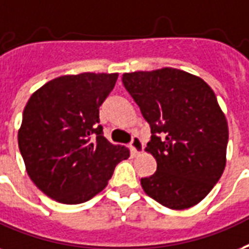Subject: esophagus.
<instances>
[{
    "mask_svg": "<svg viewBox=\"0 0 249 249\" xmlns=\"http://www.w3.org/2000/svg\"><path fill=\"white\" fill-rule=\"evenodd\" d=\"M129 146H130V150H132L133 154H141L142 151H143V143H142V141L137 137V136H134V137L132 138V141H130Z\"/></svg>",
    "mask_w": 249,
    "mask_h": 249,
    "instance_id": "34e87169",
    "label": "esophagus"
}]
</instances>
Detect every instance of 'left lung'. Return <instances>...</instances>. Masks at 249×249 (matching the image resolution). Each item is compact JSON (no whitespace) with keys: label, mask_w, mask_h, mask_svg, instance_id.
I'll return each mask as SVG.
<instances>
[{"label":"left lung","mask_w":249,"mask_h":249,"mask_svg":"<svg viewBox=\"0 0 249 249\" xmlns=\"http://www.w3.org/2000/svg\"><path fill=\"white\" fill-rule=\"evenodd\" d=\"M123 83L151 129L146 151L154 175L141 179L147 196L174 210L192 208L223 174L229 126L212 87L174 68L134 71Z\"/></svg>","instance_id":"obj_1"}]
</instances>
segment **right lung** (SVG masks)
Wrapping results in <instances>:
<instances>
[{
	"instance_id": "right-lung-1",
	"label": "right lung",
	"mask_w": 249,
	"mask_h": 249,
	"mask_svg": "<svg viewBox=\"0 0 249 249\" xmlns=\"http://www.w3.org/2000/svg\"><path fill=\"white\" fill-rule=\"evenodd\" d=\"M119 74L61 75L36 90L23 111L18 145L36 187L57 202H86L107 187L129 149L112 145L99 107Z\"/></svg>"
}]
</instances>
